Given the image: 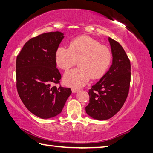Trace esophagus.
<instances>
[{
    "label": "esophagus",
    "instance_id": "obj_1",
    "mask_svg": "<svg viewBox=\"0 0 153 153\" xmlns=\"http://www.w3.org/2000/svg\"><path fill=\"white\" fill-rule=\"evenodd\" d=\"M71 91H72V92H73V93H76V92H78L79 90H78V89H76V88H72Z\"/></svg>",
    "mask_w": 153,
    "mask_h": 153
}]
</instances>
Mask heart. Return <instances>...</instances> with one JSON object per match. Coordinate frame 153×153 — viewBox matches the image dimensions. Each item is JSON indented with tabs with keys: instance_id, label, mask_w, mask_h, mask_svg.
Returning a JSON list of instances; mask_svg holds the SVG:
<instances>
[{
	"instance_id": "obj_1",
	"label": "heart",
	"mask_w": 153,
	"mask_h": 153,
	"mask_svg": "<svg viewBox=\"0 0 153 153\" xmlns=\"http://www.w3.org/2000/svg\"><path fill=\"white\" fill-rule=\"evenodd\" d=\"M55 59L60 69L67 71L78 63L79 67L68 71L63 76L64 84L79 88L89 80L103 77L112 63L110 49L89 36H79L72 39L69 48L59 46L55 51Z\"/></svg>"
}]
</instances>
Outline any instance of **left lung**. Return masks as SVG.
<instances>
[{"label": "left lung", "mask_w": 153, "mask_h": 153, "mask_svg": "<svg viewBox=\"0 0 153 153\" xmlns=\"http://www.w3.org/2000/svg\"><path fill=\"white\" fill-rule=\"evenodd\" d=\"M112 53V64L104 76L89 90L90 102L85 111L91 118L107 120L123 107L130 84V62L123 47L108 38Z\"/></svg>", "instance_id": "obj_1"}]
</instances>
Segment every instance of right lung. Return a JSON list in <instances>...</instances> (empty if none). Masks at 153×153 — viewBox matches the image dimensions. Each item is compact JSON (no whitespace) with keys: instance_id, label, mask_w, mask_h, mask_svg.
Here are the masks:
<instances>
[{"instance_id":"obj_1","label":"right lung","mask_w":153,"mask_h":153,"mask_svg":"<svg viewBox=\"0 0 153 153\" xmlns=\"http://www.w3.org/2000/svg\"><path fill=\"white\" fill-rule=\"evenodd\" d=\"M64 37L62 33L49 32L31 38L16 57V89L25 107L41 118L62 112L70 88L52 85L62 78L56 68L55 51Z\"/></svg>"}]
</instances>
